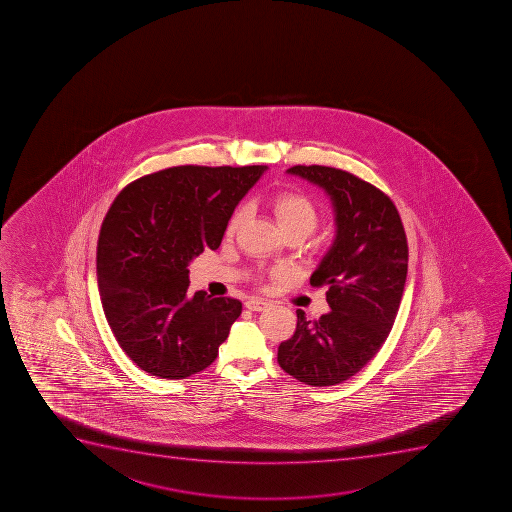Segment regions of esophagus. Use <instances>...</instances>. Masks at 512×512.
<instances>
[{
    "label": "esophagus",
    "mask_w": 512,
    "mask_h": 512,
    "mask_svg": "<svg viewBox=\"0 0 512 512\" xmlns=\"http://www.w3.org/2000/svg\"><path fill=\"white\" fill-rule=\"evenodd\" d=\"M245 307H247L248 310H252V312H262V310L269 307V302L260 299H248L247 302H245Z\"/></svg>",
    "instance_id": "34e87169"
}]
</instances>
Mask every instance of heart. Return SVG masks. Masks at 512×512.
Listing matches in <instances>:
<instances>
[{
  "mask_svg": "<svg viewBox=\"0 0 512 512\" xmlns=\"http://www.w3.org/2000/svg\"><path fill=\"white\" fill-rule=\"evenodd\" d=\"M270 210L277 218L284 233H300L309 237L320 222V208L317 203L302 192H282L270 198ZM243 220V208H237L230 217L227 232L235 233ZM274 277H279L280 270H275Z\"/></svg>",
  "mask_w": 512,
  "mask_h": 512,
  "instance_id": "heart-1",
  "label": "heart"
}]
</instances>
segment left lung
Masks as SVG:
<instances>
[{
	"label": "left lung",
	"instance_id": "1",
	"mask_svg": "<svg viewBox=\"0 0 512 512\" xmlns=\"http://www.w3.org/2000/svg\"><path fill=\"white\" fill-rule=\"evenodd\" d=\"M287 173L324 188L335 212V240L310 277L327 287L329 314L310 320L279 345V365L295 379L325 387L350 379L379 352L399 312L409 247L394 202L339 168L295 165Z\"/></svg>",
	"mask_w": 512,
	"mask_h": 512
}]
</instances>
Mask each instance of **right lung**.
<instances>
[{
	"label": "right lung",
	"instance_id": "1",
	"mask_svg": "<svg viewBox=\"0 0 512 512\" xmlns=\"http://www.w3.org/2000/svg\"><path fill=\"white\" fill-rule=\"evenodd\" d=\"M267 165L167 168L118 193L97 247L103 312L123 352L150 375L185 379L217 359L242 302L198 290L188 264L217 250Z\"/></svg>",
	"mask_w": 512,
	"mask_h": 512
}]
</instances>
